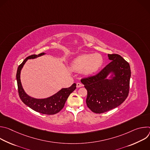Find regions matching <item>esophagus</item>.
Returning <instances> with one entry per match:
<instances>
[{
    "label": "esophagus",
    "instance_id": "1",
    "mask_svg": "<svg viewBox=\"0 0 150 150\" xmlns=\"http://www.w3.org/2000/svg\"><path fill=\"white\" fill-rule=\"evenodd\" d=\"M83 86V84H82L81 83H79V82H78L76 83V87L78 88H79V87H81Z\"/></svg>",
    "mask_w": 150,
    "mask_h": 150
}]
</instances>
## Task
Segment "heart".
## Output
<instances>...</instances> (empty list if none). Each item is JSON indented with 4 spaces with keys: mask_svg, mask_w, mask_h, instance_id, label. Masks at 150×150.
<instances>
[{
    "mask_svg": "<svg viewBox=\"0 0 150 150\" xmlns=\"http://www.w3.org/2000/svg\"><path fill=\"white\" fill-rule=\"evenodd\" d=\"M103 62V58L99 54H85L75 59L71 64V68L75 71H82L85 74L90 75L98 70Z\"/></svg>",
    "mask_w": 150,
    "mask_h": 150,
    "instance_id": "heart-1",
    "label": "heart"
}]
</instances>
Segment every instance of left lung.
Listing matches in <instances>:
<instances>
[{
  "label": "left lung",
  "instance_id": "left-lung-1",
  "mask_svg": "<svg viewBox=\"0 0 150 150\" xmlns=\"http://www.w3.org/2000/svg\"><path fill=\"white\" fill-rule=\"evenodd\" d=\"M112 60L97 75L82 78L81 81L87 90L86 103L94 113H103L120 105L129 91V64L117 54H109ZM110 73L114 77H106Z\"/></svg>",
  "mask_w": 150,
  "mask_h": 150
}]
</instances>
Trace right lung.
Instances as JSON below:
<instances>
[{
  "mask_svg": "<svg viewBox=\"0 0 150 150\" xmlns=\"http://www.w3.org/2000/svg\"><path fill=\"white\" fill-rule=\"evenodd\" d=\"M45 54V53H41L38 55L33 54L25 58V59H24L23 63L19 65L18 68L16 72V81L19 97L25 105L28 106L33 110L38 113L52 115L57 113L63 108L68 97L76 89V85L75 83H74L70 87L62 88L53 96L46 98L37 99L33 98L27 95L24 91L21 82V71L28 59H35L39 56L44 55Z\"/></svg>",
  "mask_w": 150,
  "mask_h": 150,
  "instance_id": "obj_1",
  "label": "right lung"
}]
</instances>
